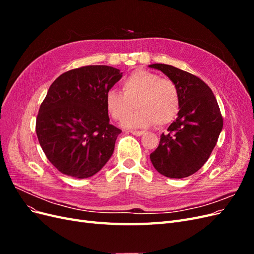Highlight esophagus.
I'll return each instance as SVG.
<instances>
[{
	"instance_id": "esophagus-1",
	"label": "esophagus",
	"mask_w": 254,
	"mask_h": 254,
	"mask_svg": "<svg viewBox=\"0 0 254 254\" xmlns=\"http://www.w3.org/2000/svg\"><path fill=\"white\" fill-rule=\"evenodd\" d=\"M130 132H131L134 135H136V136H140V135L145 133V131H143V130H131V131H130Z\"/></svg>"
}]
</instances>
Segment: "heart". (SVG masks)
I'll return each instance as SVG.
<instances>
[{
  "label": "heart",
  "mask_w": 254,
  "mask_h": 254,
  "mask_svg": "<svg viewBox=\"0 0 254 254\" xmlns=\"http://www.w3.org/2000/svg\"><path fill=\"white\" fill-rule=\"evenodd\" d=\"M123 93L110 89L106 93V108L114 120H123L129 128H144L171 123L180 109V91L168 77L145 70L132 72L122 81ZM134 104L138 109L127 116ZM127 117H126V115Z\"/></svg>",
  "instance_id": "heart-1"
}]
</instances>
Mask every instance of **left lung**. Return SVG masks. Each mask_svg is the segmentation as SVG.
I'll use <instances>...</instances> for the list:
<instances>
[{
  "label": "left lung",
  "mask_w": 254,
  "mask_h": 254,
  "mask_svg": "<svg viewBox=\"0 0 254 254\" xmlns=\"http://www.w3.org/2000/svg\"><path fill=\"white\" fill-rule=\"evenodd\" d=\"M180 91L178 118L161 134L158 148L150 153L153 167L168 178L181 179L200 170L217 143L224 125L211 88L197 76L173 65L155 64Z\"/></svg>",
  "instance_id": "1"
}]
</instances>
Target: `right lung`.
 <instances>
[{"mask_svg": "<svg viewBox=\"0 0 254 254\" xmlns=\"http://www.w3.org/2000/svg\"><path fill=\"white\" fill-rule=\"evenodd\" d=\"M123 76L108 65H86L61 74L40 106L36 132L50 162L83 179L108 162L122 130L109 123L105 96Z\"/></svg>", "mask_w": 254, "mask_h": 254, "instance_id": "add662e5", "label": "right lung"}]
</instances>
